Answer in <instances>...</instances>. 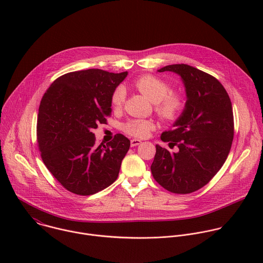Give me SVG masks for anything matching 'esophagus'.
<instances>
[{"instance_id":"obj_1","label":"esophagus","mask_w":263,"mask_h":263,"mask_svg":"<svg viewBox=\"0 0 263 263\" xmlns=\"http://www.w3.org/2000/svg\"><path fill=\"white\" fill-rule=\"evenodd\" d=\"M141 143V141L139 140V139H131V146H136V145H138V144H140Z\"/></svg>"}]
</instances>
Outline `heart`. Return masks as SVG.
Returning a JSON list of instances; mask_svg holds the SVG:
<instances>
[{"instance_id":"obj_1","label":"heart","mask_w":263,"mask_h":263,"mask_svg":"<svg viewBox=\"0 0 263 263\" xmlns=\"http://www.w3.org/2000/svg\"><path fill=\"white\" fill-rule=\"evenodd\" d=\"M134 86L149 101L155 103V111L158 117L165 122L178 120L186 107L184 96L178 92H171L172 88L164 80L144 74L134 81ZM126 100V88L119 85L111 95V105L114 108H121ZM155 128L152 120L132 119L123 124L122 129L130 136L143 138Z\"/></svg>"}]
</instances>
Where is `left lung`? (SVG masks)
Returning <instances> with one entry per match:
<instances>
[{"label": "left lung", "instance_id": "1", "mask_svg": "<svg viewBox=\"0 0 263 263\" xmlns=\"http://www.w3.org/2000/svg\"><path fill=\"white\" fill-rule=\"evenodd\" d=\"M158 71L181 76L187 100L175 129L161 134L177 151L157 144L151 172L166 191L191 194L205 186L229 155L234 136L231 100L216 78L194 66L172 64Z\"/></svg>", "mask_w": 263, "mask_h": 263}]
</instances>
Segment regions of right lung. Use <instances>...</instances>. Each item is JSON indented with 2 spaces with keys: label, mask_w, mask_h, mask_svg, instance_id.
<instances>
[{
  "label": "right lung",
  "mask_w": 263,
  "mask_h": 263,
  "mask_svg": "<svg viewBox=\"0 0 263 263\" xmlns=\"http://www.w3.org/2000/svg\"><path fill=\"white\" fill-rule=\"evenodd\" d=\"M128 72L99 68L71 71L57 78L45 92L37 117V143L55 179L79 196L97 194L119 176L130 140L117 134L96 145L91 132L111 115V95Z\"/></svg>",
  "instance_id": "add662e5"
}]
</instances>
